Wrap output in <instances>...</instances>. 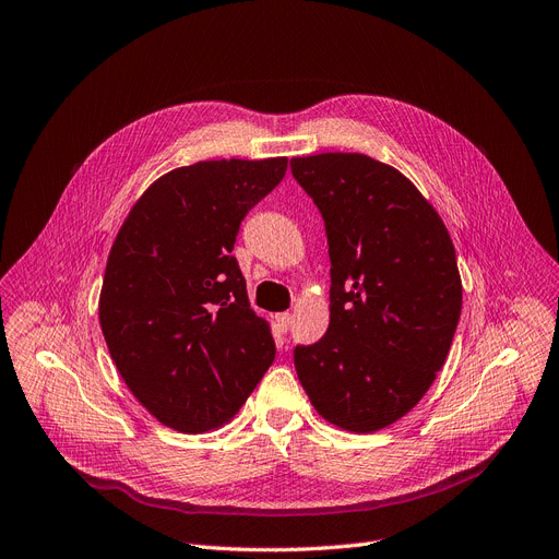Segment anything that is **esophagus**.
I'll return each instance as SVG.
<instances>
[{
	"label": "esophagus",
	"instance_id": "obj_1",
	"mask_svg": "<svg viewBox=\"0 0 559 559\" xmlns=\"http://www.w3.org/2000/svg\"><path fill=\"white\" fill-rule=\"evenodd\" d=\"M289 324H293V314H289V312H281V314H276V326H278V331H281V333H287Z\"/></svg>",
	"mask_w": 559,
	"mask_h": 559
}]
</instances>
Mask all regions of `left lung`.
Instances as JSON below:
<instances>
[{"label": "left lung", "mask_w": 559, "mask_h": 559, "mask_svg": "<svg viewBox=\"0 0 559 559\" xmlns=\"http://www.w3.org/2000/svg\"><path fill=\"white\" fill-rule=\"evenodd\" d=\"M289 168L322 214L331 258V322L295 347V368L322 418L377 431L420 402L448 358L461 314L452 239L393 166L324 153Z\"/></svg>", "instance_id": "1"}]
</instances>
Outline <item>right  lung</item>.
Wrapping results in <instances>:
<instances>
[{
    "label": "right lung",
    "instance_id": "add662e5",
    "mask_svg": "<svg viewBox=\"0 0 559 559\" xmlns=\"http://www.w3.org/2000/svg\"><path fill=\"white\" fill-rule=\"evenodd\" d=\"M285 171V157L180 166L148 187L116 235L100 326L132 395L166 427L224 425L274 362L233 247Z\"/></svg>",
    "mask_w": 559,
    "mask_h": 559
}]
</instances>
